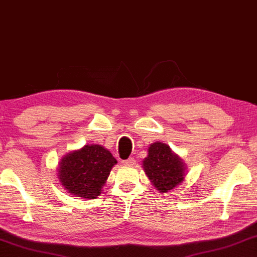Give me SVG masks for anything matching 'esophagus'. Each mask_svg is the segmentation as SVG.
I'll list each match as a JSON object with an SVG mask.
<instances>
[{
	"mask_svg": "<svg viewBox=\"0 0 257 257\" xmlns=\"http://www.w3.org/2000/svg\"><path fill=\"white\" fill-rule=\"evenodd\" d=\"M122 163L125 164V165H134L135 163H136V160H135L134 158H129V159H127V160L122 161Z\"/></svg>",
	"mask_w": 257,
	"mask_h": 257,
	"instance_id": "1",
	"label": "esophagus"
}]
</instances>
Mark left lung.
I'll list each match as a JSON object with an SVG mask.
<instances>
[{
  "mask_svg": "<svg viewBox=\"0 0 257 257\" xmlns=\"http://www.w3.org/2000/svg\"><path fill=\"white\" fill-rule=\"evenodd\" d=\"M143 167L152 184L160 193L175 188L185 177V164L179 156L173 154L170 147L155 142L149 147V155L143 161Z\"/></svg>",
  "mask_w": 257,
  "mask_h": 257,
  "instance_id": "1",
  "label": "left lung"
}]
</instances>
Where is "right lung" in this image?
<instances>
[{"label":"right lung","instance_id":"1","mask_svg":"<svg viewBox=\"0 0 257 257\" xmlns=\"http://www.w3.org/2000/svg\"><path fill=\"white\" fill-rule=\"evenodd\" d=\"M115 163L116 160L103 146L85 145L62 158L58 177L72 195L87 199L96 198Z\"/></svg>","mask_w":257,"mask_h":257}]
</instances>
